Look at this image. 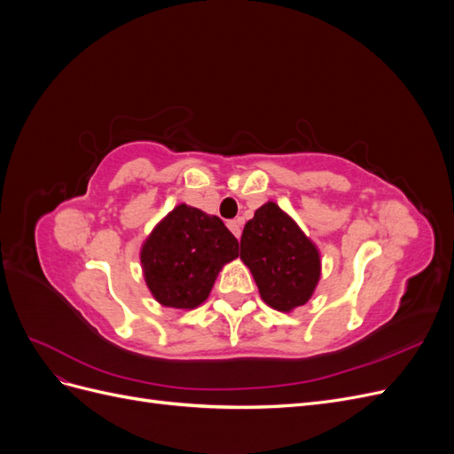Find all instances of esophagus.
I'll use <instances>...</instances> for the list:
<instances>
[{"label":"esophagus","instance_id":"esophagus-1","mask_svg":"<svg viewBox=\"0 0 454 454\" xmlns=\"http://www.w3.org/2000/svg\"><path fill=\"white\" fill-rule=\"evenodd\" d=\"M227 227L231 229L232 235H235L237 239H240L242 229H240V222H239V219H231V222H227Z\"/></svg>","mask_w":454,"mask_h":454}]
</instances>
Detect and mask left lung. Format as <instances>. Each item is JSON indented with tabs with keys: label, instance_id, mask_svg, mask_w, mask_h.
Wrapping results in <instances>:
<instances>
[{
	"label": "left lung",
	"instance_id": "8db88e82",
	"mask_svg": "<svg viewBox=\"0 0 454 454\" xmlns=\"http://www.w3.org/2000/svg\"><path fill=\"white\" fill-rule=\"evenodd\" d=\"M240 259L254 274L261 299L290 312L305 305L320 280V254L294 219L274 202L244 225Z\"/></svg>",
	"mask_w": 454,
	"mask_h": 454
}]
</instances>
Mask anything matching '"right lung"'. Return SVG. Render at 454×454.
Wrapping results in <instances>:
<instances>
[{
  "label": "right lung",
  "mask_w": 454,
  "mask_h": 454,
  "mask_svg": "<svg viewBox=\"0 0 454 454\" xmlns=\"http://www.w3.org/2000/svg\"><path fill=\"white\" fill-rule=\"evenodd\" d=\"M140 257L147 287L160 305L195 309L222 267L239 257V240L217 215L180 204L153 229Z\"/></svg>",
  "instance_id": "obj_1"
}]
</instances>
